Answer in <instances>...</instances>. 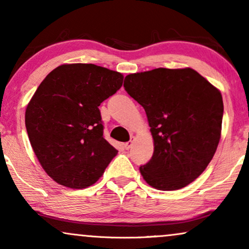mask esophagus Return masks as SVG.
I'll use <instances>...</instances> for the list:
<instances>
[{"label": "esophagus", "mask_w": 249, "mask_h": 249, "mask_svg": "<svg viewBox=\"0 0 249 249\" xmlns=\"http://www.w3.org/2000/svg\"><path fill=\"white\" fill-rule=\"evenodd\" d=\"M132 142H134V139H130V141H129L128 142H124V147L125 148V149H129V148H130L131 147V146H132Z\"/></svg>", "instance_id": "obj_1"}]
</instances>
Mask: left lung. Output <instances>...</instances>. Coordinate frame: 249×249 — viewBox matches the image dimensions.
I'll use <instances>...</instances> for the list:
<instances>
[{
	"mask_svg": "<svg viewBox=\"0 0 249 249\" xmlns=\"http://www.w3.org/2000/svg\"><path fill=\"white\" fill-rule=\"evenodd\" d=\"M124 87L144 107L154 141L152 159L139 168L145 181L177 190L198 178L221 138L220 90L192 68L130 73Z\"/></svg>",
	"mask_w": 249,
	"mask_h": 249,
	"instance_id": "left-lung-1",
	"label": "left lung"
}]
</instances>
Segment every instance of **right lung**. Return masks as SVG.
<instances>
[{"mask_svg":"<svg viewBox=\"0 0 249 249\" xmlns=\"http://www.w3.org/2000/svg\"><path fill=\"white\" fill-rule=\"evenodd\" d=\"M122 81L118 71L72 63L55 68L40 83L27 105L25 122L34 153L54 181L86 188L118 154L103 137L98 107Z\"/></svg>","mask_w":249,"mask_h":249,"instance_id":"obj_1","label":"right lung"}]
</instances>
